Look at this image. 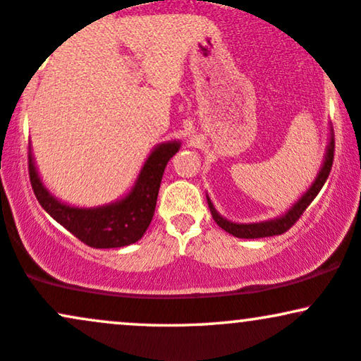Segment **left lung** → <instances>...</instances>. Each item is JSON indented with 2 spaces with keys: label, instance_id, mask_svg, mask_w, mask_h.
I'll list each match as a JSON object with an SVG mask.
<instances>
[{
  "label": "left lung",
  "instance_id": "obj_1",
  "mask_svg": "<svg viewBox=\"0 0 361 361\" xmlns=\"http://www.w3.org/2000/svg\"><path fill=\"white\" fill-rule=\"evenodd\" d=\"M333 159H334V137H333V128H331L329 140H327V146H326V154H324V159H322L321 168H319V173L316 175V178H314V181L310 183L309 188L300 195L299 200L290 207L287 212L281 214L280 217L268 219V221H261V222H251V224L227 221L226 217H222V215L215 210L212 200H210L209 195H207V204H209L210 214H212L214 221L217 222V226L222 227L226 233L233 234L234 238L258 239V238H270V235L283 234L285 231H288L290 227L297 222V219L304 214V210L312 204L314 198H316L317 193L321 192V188L324 186L327 176H329L331 173Z\"/></svg>",
  "mask_w": 361,
  "mask_h": 361
}]
</instances>
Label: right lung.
Returning a JSON list of instances; mask_svg holds the SVG:
<instances>
[{
    "label": "right lung",
    "mask_w": 361,
    "mask_h": 361,
    "mask_svg": "<svg viewBox=\"0 0 361 361\" xmlns=\"http://www.w3.org/2000/svg\"><path fill=\"white\" fill-rule=\"evenodd\" d=\"M180 140L161 142L140 169L134 186L118 200L98 207H76L61 202L40 180L32 149L28 152V171L34 193L54 221L97 250L123 247L137 243L147 231L156 209L157 193L168 161L180 151Z\"/></svg>",
    "instance_id": "right-lung-1"
}]
</instances>
